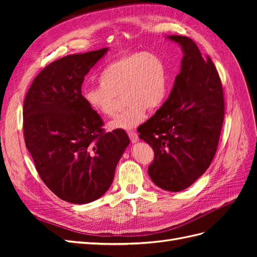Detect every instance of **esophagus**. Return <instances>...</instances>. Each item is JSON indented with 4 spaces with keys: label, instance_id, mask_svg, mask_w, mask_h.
Instances as JSON below:
<instances>
[{
    "label": "esophagus",
    "instance_id": "34e87169",
    "mask_svg": "<svg viewBox=\"0 0 257 257\" xmlns=\"http://www.w3.org/2000/svg\"><path fill=\"white\" fill-rule=\"evenodd\" d=\"M128 137H130V139H131V142L132 143H137L138 142V139H139V137H138V134L136 133V132H134V131H130L128 132Z\"/></svg>",
    "mask_w": 257,
    "mask_h": 257
}]
</instances>
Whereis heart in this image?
<instances>
[{
    "instance_id": "heart-1",
    "label": "heart",
    "mask_w": 257,
    "mask_h": 257,
    "mask_svg": "<svg viewBox=\"0 0 257 257\" xmlns=\"http://www.w3.org/2000/svg\"><path fill=\"white\" fill-rule=\"evenodd\" d=\"M98 81L97 87L83 92V99L95 113L112 116L122 96L125 108L110 122L114 130L135 128L145 118L146 109H158L167 95L165 64L151 52H134L115 59L103 69Z\"/></svg>"
}]
</instances>
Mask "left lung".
Here are the masks:
<instances>
[{
	"mask_svg": "<svg viewBox=\"0 0 257 257\" xmlns=\"http://www.w3.org/2000/svg\"><path fill=\"white\" fill-rule=\"evenodd\" d=\"M181 46V69L166 102L138 127L154 151L148 168L159 188L180 192L211 164L224 121V93L219 73L191 38L169 35Z\"/></svg>",
	"mask_w": 257,
	"mask_h": 257,
	"instance_id": "8db88e82",
	"label": "left lung"
}]
</instances>
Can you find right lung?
Segmentation results:
<instances>
[{
	"label": "right lung",
	"mask_w": 257,
	"mask_h": 257,
	"mask_svg": "<svg viewBox=\"0 0 257 257\" xmlns=\"http://www.w3.org/2000/svg\"><path fill=\"white\" fill-rule=\"evenodd\" d=\"M108 48L69 54L38 74L23 103V134L38 175L56 195L72 204L103 196L130 144L123 130L106 133L85 104L84 76Z\"/></svg>",
	"instance_id": "1"
}]
</instances>
